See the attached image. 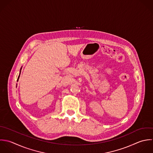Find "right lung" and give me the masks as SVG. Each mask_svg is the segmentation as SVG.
Returning <instances> with one entry per match:
<instances>
[{"instance_id":"obj_1","label":"right lung","mask_w":153,"mask_h":153,"mask_svg":"<svg viewBox=\"0 0 153 153\" xmlns=\"http://www.w3.org/2000/svg\"><path fill=\"white\" fill-rule=\"evenodd\" d=\"M18 78H19V77H18Z\"/></svg>"}]
</instances>
